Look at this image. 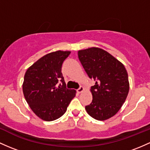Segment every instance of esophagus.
I'll list each match as a JSON object with an SVG mask.
<instances>
[{
    "label": "esophagus",
    "instance_id": "esophagus-1",
    "mask_svg": "<svg viewBox=\"0 0 150 150\" xmlns=\"http://www.w3.org/2000/svg\"><path fill=\"white\" fill-rule=\"evenodd\" d=\"M84 90H85V88H84L83 87L81 86L80 88L77 90V92H78V93H83V92L84 91Z\"/></svg>",
    "mask_w": 150,
    "mask_h": 150
}]
</instances>
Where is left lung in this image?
I'll return each instance as SVG.
<instances>
[{"label":"left lung","instance_id":"1","mask_svg":"<svg viewBox=\"0 0 150 150\" xmlns=\"http://www.w3.org/2000/svg\"><path fill=\"white\" fill-rule=\"evenodd\" d=\"M78 54L89 78L96 80L90 89L93 100L85 110L94 119L106 120L117 114L127 97V72L120 61L103 49L93 47L78 50Z\"/></svg>","mask_w":150,"mask_h":150}]
</instances>
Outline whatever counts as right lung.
Masks as SVG:
<instances>
[{
    "mask_svg": "<svg viewBox=\"0 0 150 150\" xmlns=\"http://www.w3.org/2000/svg\"><path fill=\"white\" fill-rule=\"evenodd\" d=\"M70 51L57 50L44 55L28 68L23 92L30 109L45 121L58 119L66 112L76 90L65 87L61 68ZM58 81L62 83L57 86Z\"/></svg>",
    "mask_w": 150,
    "mask_h": 150,
    "instance_id": "obj_1",
    "label": "right lung"
}]
</instances>
